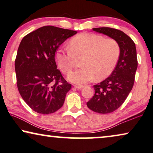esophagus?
I'll return each mask as SVG.
<instances>
[{"label":"esophagus","mask_w":153,"mask_h":153,"mask_svg":"<svg viewBox=\"0 0 153 153\" xmlns=\"http://www.w3.org/2000/svg\"><path fill=\"white\" fill-rule=\"evenodd\" d=\"M74 87L75 88H77V89H81L83 88V85H74Z\"/></svg>","instance_id":"34e87169"}]
</instances>
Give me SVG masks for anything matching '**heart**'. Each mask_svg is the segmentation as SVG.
I'll list each match as a JSON object with an SVG mask.
<instances>
[{
  "label": "heart",
  "instance_id": "obj_1",
  "mask_svg": "<svg viewBox=\"0 0 153 153\" xmlns=\"http://www.w3.org/2000/svg\"><path fill=\"white\" fill-rule=\"evenodd\" d=\"M69 49L58 48L55 60L60 70L68 74L74 67V57L83 56L82 68L68 76L69 81L78 84L94 78L102 80L108 77L116 68L120 52V46L114 39L88 33H80L71 39Z\"/></svg>",
  "mask_w": 153,
  "mask_h": 153
}]
</instances>
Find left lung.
Returning a JSON list of instances; mask_svg holds the SVG:
<instances>
[{
    "instance_id": "1",
    "label": "left lung",
    "mask_w": 153,
    "mask_h": 153,
    "mask_svg": "<svg viewBox=\"0 0 153 153\" xmlns=\"http://www.w3.org/2000/svg\"><path fill=\"white\" fill-rule=\"evenodd\" d=\"M93 30L114 39L120 46L116 68L108 78L93 85L95 95L87 102L88 107L93 111L109 114L122 105L132 89L138 66L137 49L132 39L120 30L102 27Z\"/></svg>"
}]
</instances>
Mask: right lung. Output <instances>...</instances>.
Segmentation results:
<instances>
[{
  "label": "right lung",
  "mask_w": 153,
  "mask_h": 153,
  "mask_svg": "<svg viewBox=\"0 0 153 153\" xmlns=\"http://www.w3.org/2000/svg\"><path fill=\"white\" fill-rule=\"evenodd\" d=\"M76 33L47 26L28 33L21 42L15 60L16 83L23 100L34 111L49 114L63 105L72 85L57 69L55 53Z\"/></svg>",
  "instance_id": "right-lung-1"
}]
</instances>
